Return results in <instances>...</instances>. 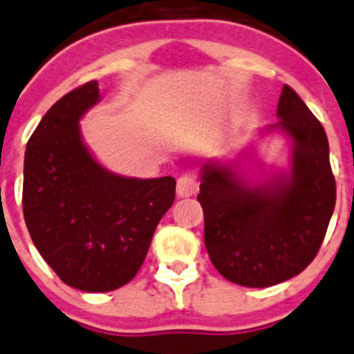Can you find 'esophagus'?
Returning <instances> with one entry per match:
<instances>
[{
    "instance_id": "34e87169",
    "label": "esophagus",
    "mask_w": 354,
    "mask_h": 354,
    "mask_svg": "<svg viewBox=\"0 0 354 354\" xmlns=\"http://www.w3.org/2000/svg\"><path fill=\"white\" fill-rule=\"evenodd\" d=\"M198 193V180L194 179L193 175L184 174L180 175L179 180H177V194L180 198H189L194 196Z\"/></svg>"
}]
</instances>
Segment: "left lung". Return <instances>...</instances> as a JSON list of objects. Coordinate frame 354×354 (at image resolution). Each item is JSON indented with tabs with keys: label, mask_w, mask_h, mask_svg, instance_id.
Here are the masks:
<instances>
[{
	"label": "left lung",
	"mask_w": 354,
	"mask_h": 354,
	"mask_svg": "<svg viewBox=\"0 0 354 354\" xmlns=\"http://www.w3.org/2000/svg\"><path fill=\"white\" fill-rule=\"evenodd\" d=\"M280 129L292 139L290 174L250 187L225 165L201 174L205 247L225 280L264 288L290 280L318 254L335 207L328 139L288 85L278 102Z\"/></svg>",
	"instance_id": "left-lung-1"
}]
</instances>
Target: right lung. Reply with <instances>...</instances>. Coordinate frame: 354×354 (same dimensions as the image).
I'll use <instances>...</instances> for the list:
<instances>
[{
    "label": "right lung",
    "mask_w": 354,
    "mask_h": 354,
    "mask_svg": "<svg viewBox=\"0 0 354 354\" xmlns=\"http://www.w3.org/2000/svg\"><path fill=\"white\" fill-rule=\"evenodd\" d=\"M99 99L93 80L57 100L24 158L22 210L32 243L64 283L83 292L129 283L175 200L174 177H121L93 160L78 121Z\"/></svg>",
    "instance_id": "add662e5"
}]
</instances>
